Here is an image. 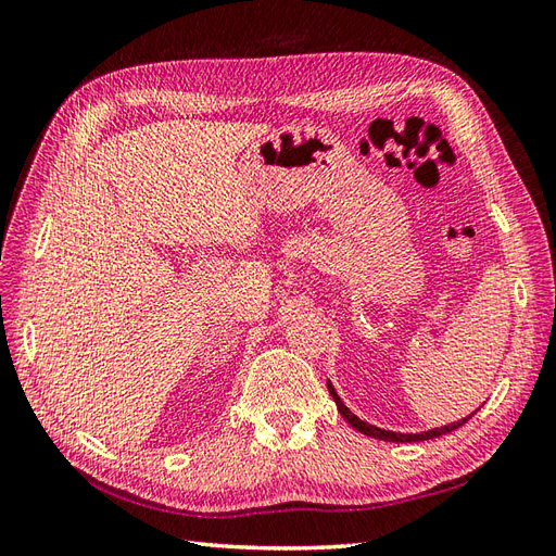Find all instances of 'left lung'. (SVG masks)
<instances>
[{
	"label": "left lung",
	"mask_w": 556,
	"mask_h": 556,
	"mask_svg": "<svg viewBox=\"0 0 556 556\" xmlns=\"http://www.w3.org/2000/svg\"><path fill=\"white\" fill-rule=\"evenodd\" d=\"M327 387H329V394H331V399H333V403H336V408H339V413L348 419V425L352 427V429H357L359 433H364V435H371V439H378V441H390V443H417V441H431V439H439V435H443V433H450V431H454V429H459L462 425H466L470 417H473L476 413H470V415H466V417H462V419H457V422H452V425H445V427H435V429H429V431H419V433H401V431H390V429H380V427H376V425H368V422H364V419H359L355 413H352L345 403L341 401V396L336 394V390H333V384L327 380Z\"/></svg>",
	"instance_id": "8db88e82"
}]
</instances>
